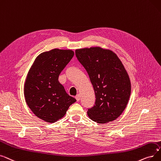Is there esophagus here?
I'll use <instances>...</instances> for the list:
<instances>
[{
    "label": "esophagus",
    "instance_id": "esophagus-1",
    "mask_svg": "<svg viewBox=\"0 0 161 161\" xmlns=\"http://www.w3.org/2000/svg\"><path fill=\"white\" fill-rule=\"evenodd\" d=\"M75 98L76 99V101H79L80 99V94H77L75 96Z\"/></svg>",
    "mask_w": 161,
    "mask_h": 161
}]
</instances>
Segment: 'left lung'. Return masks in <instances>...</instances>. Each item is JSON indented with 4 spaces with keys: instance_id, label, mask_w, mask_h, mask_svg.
<instances>
[{
    "instance_id": "left-lung-1",
    "label": "left lung",
    "mask_w": 161,
    "mask_h": 161,
    "mask_svg": "<svg viewBox=\"0 0 161 161\" xmlns=\"http://www.w3.org/2000/svg\"><path fill=\"white\" fill-rule=\"evenodd\" d=\"M75 54L86 70L96 102L89 118L104 124L117 119L126 108L131 94L129 75L115 53L99 47L76 49Z\"/></svg>"
}]
</instances>
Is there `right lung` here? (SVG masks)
<instances>
[{"instance_id": "add662e5", "label": "right lung", "mask_w": 161, "mask_h": 161, "mask_svg": "<svg viewBox=\"0 0 161 161\" xmlns=\"http://www.w3.org/2000/svg\"><path fill=\"white\" fill-rule=\"evenodd\" d=\"M75 53L54 48L38 56L29 69L24 96L30 109L42 120L53 123L63 118L76 99L67 94L59 80L60 73Z\"/></svg>"}]
</instances>
